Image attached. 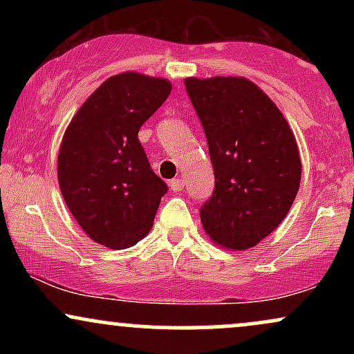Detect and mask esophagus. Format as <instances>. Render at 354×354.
I'll list each match as a JSON object with an SVG mask.
<instances>
[{
    "label": "esophagus",
    "mask_w": 354,
    "mask_h": 354,
    "mask_svg": "<svg viewBox=\"0 0 354 354\" xmlns=\"http://www.w3.org/2000/svg\"><path fill=\"white\" fill-rule=\"evenodd\" d=\"M169 188H171V191H174V193H176V191H181L185 188V181L180 180V178H178V180H171L169 181Z\"/></svg>",
    "instance_id": "obj_1"
}]
</instances>
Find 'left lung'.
Returning <instances> with one entry per match:
<instances>
[{"label":"left lung","instance_id":"obj_1","mask_svg":"<svg viewBox=\"0 0 354 354\" xmlns=\"http://www.w3.org/2000/svg\"><path fill=\"white\" fill-rule=\"evenodd\" d=\"M214 171L203 228L218 245L248 250L278 228L301 181L293 131L276 104L245 78H188Z\"/></svg>","mask_w":354,"mask_h":354}]
</instances>
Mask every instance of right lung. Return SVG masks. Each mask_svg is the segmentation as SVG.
<instances>
[{
  "label": "right lung",
  "instance_id": "1",
  "mask_svg": "<svg viewBox=\"0 0 354 354\" xmlns=\"http://www.w3.org/2000/svg\"><path fill=\"white\" fill-rule=\"evenodd\" d=\"M171 93L140 73L111 76L73 118L58 154L64 203L91 239L111 250L146 236L168 185L153 171L138 131Z\"/></svg>",
  "mask_w": 354,
  "mask_h": 354
}]
</instances>
